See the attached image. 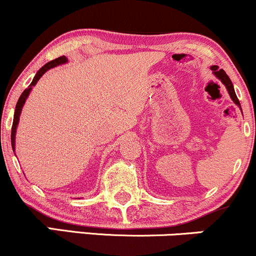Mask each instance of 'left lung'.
Returning <instances> with one entry per match:
<instances>
[{
    "mask_svg": "<svg viewBox=\"0 0 256 256\" xmlns=\"http://www.w3.org/2000/svg\"><path fill=\"white\" fill-rule=\"evenodd\" d=\"M210 68H212V70H213V74H215V76H216L218 78H219L220 81L222 82L224 84H225L226 90H228V94H230V96H231V99L234 100V104H236V105L238 106V108H240V100H238V98H237V96H236V93H234V84H232V82H231V80H230V77L228 76V74H226V72H225V71L222 70V68H219V66L213 65V66H212ZM240 110H242V108H240Z\"/></svg>",
    "mask_w": 256,
    "mask_h": 256,
    "instance_id": "left-lung-1",
    "label": "left lung"
}]
</instances>
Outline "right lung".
Masks as SVG:
<instances>
[{
  "label": "right lung",
  "instance_id": "right-lung-1",
  "mask_svg": "<svg viewBox=\"0 0 256 256\" xmlns=\"http://www.w3.org/2000/svg\"><path fill=\"white\" fill-rule=\"evenodd\" d=\"M65 62H68V59H66V56H59V58L52 60V62H47L46 65H43L41 68H40L38 71H37V74H35V77H34L32 82H31V84L28 86V87L25 90L24 92L22 93V96H20L18 102H16V111H14V120H13V126H12V134H10V142H12V148L13 151L16 150V127H18V123H19V116L20 114H22V106L25 104V100L28 99V94H30L31 90H32L34 86L36 84L37 81H38L40 78L47 72L48 70H50V68H56V66L58 65H62V64H65Z\"/></svg>",
  "mask_w": 256,
  "mask_h": 256
}]
</instances>
